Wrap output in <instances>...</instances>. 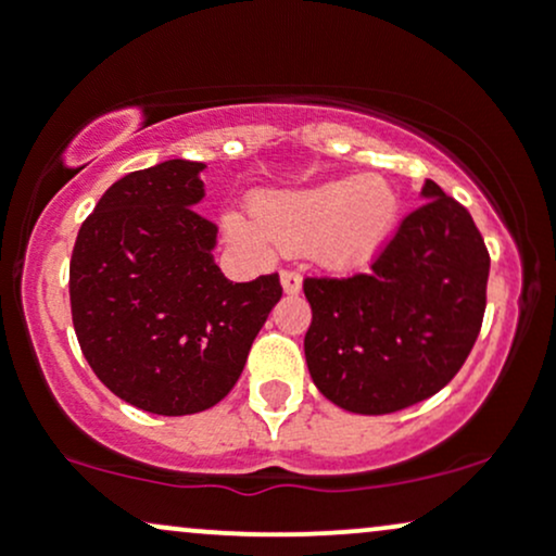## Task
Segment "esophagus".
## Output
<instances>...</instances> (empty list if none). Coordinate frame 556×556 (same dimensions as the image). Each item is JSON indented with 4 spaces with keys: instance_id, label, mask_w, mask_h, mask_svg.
Listing matches in <instances>:
<instances>
[{
    "instance_id": "1",
    "label": "esophagus",
    "mask_w": 556,
    "mask_h": 556,
    "mask_svg": "<svg viewBox=\"0 0 556 556\" xmlns=\"http://www.w3.org/2000/svg\"><path fill=\"white\" fill-rule=\"evenodd\" d=\"M279 282H282L285 295H298L300 287H303V277L298 271H282L279 274Z\"/></svg>"
}]
</instances>
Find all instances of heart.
<instances>
[{
  "label": "heart",
  "instance_id": "1",
  "mask_svg": "<svg viewBox=\"0 0 556 556\" xmlns=\"http://www.w3.org/2000/svg\"><path fill=\"white\" fill-rule=\"evenodd\" d=\"M253 222L227 214L229 240L253 251H303L329 271L363 269L384 253L400 222V195L384 177H334L303 188L258 190Z\"/></svg>",
  "mask_w": 556,
  "mask_h": 556
}]
</instances>
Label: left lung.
Instances as JSON below:
<instances>
[{"mask_svg": "<svg viewBox=\"0 0 556 556\" xmlns=\"http://www.w3.org/2000/svg\"><path fill=\"white\" fill-rule=\"evenodd\" d=\"M371 274L305 279V363L318 392L361 416L431 397L473 350L486 311L489 253L455 198L426 180Z\"/></svg>", "mask_w": 556, "mask_h": 556, "instance_id": "1", "label": "left lung"}]
</instances>
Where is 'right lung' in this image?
Returning a JSON list of instances; mask_svg holds the SVG:
<instances>
[{"instance_id": "right-lung-1", "label": "right lung", "mask_w": 556, "mask_h": 556, "mask_svg": "<svg viewBox=\"0 0 556 556\" xmlns=\"http://www.w3.org/2000/svg\"><path fill=\"white\" fill-rule=\"evenodd\" d=\"M203 169L169 159L125 175L83 222L70 261L88 366L154 416H193L227 397L282 298L277 274L229 282L214 264L216 227L195 214Z\"/></svg>"}]
</instances>
